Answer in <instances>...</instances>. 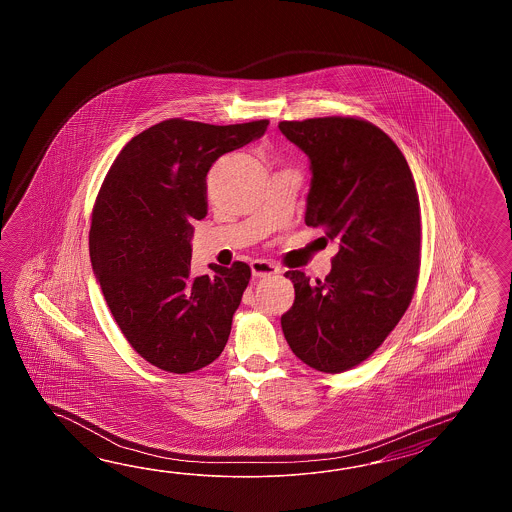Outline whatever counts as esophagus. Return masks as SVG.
Here are the masks:
<instances>
[{
    "instance_id": "obj_1",
    "label": "esophagus",
    "mask_w": 512,
    "mask_h": 512,
    "mask_svg": "<svg viewBox=\"0 0 512 512\" xmlns=\"http://www.w3.org/2000/svg\"><path fill=\"white\" fill-rule=\"evenodd\" d=\"M251 271L254 278H271L274 274H278L280 269L271 261L254 260L251 263Z\"/></svg>"
}]
</instances>
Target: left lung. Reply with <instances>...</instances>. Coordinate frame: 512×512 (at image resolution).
<instances>
[{
	"instance_id": "left-lung-1",
	"label": "left lung",
	"mask_w": 512,
	"mask_h": 512,
	"mask_svg": "<svg viewBox=\"0 0 512 512\" xmlns=\"http://www.w3.org/2000/svg\"><path fill=\"white\" fill-rule=\"evenodd\" d=\"M309 159L305 225L338 241L324 280L289 271L294 304L282 316L289 348L309 368L340 373L368 359L401 320L421 263L414 175L395 142L366 120L280 122Z\"/></svg>"
}]
</instances>
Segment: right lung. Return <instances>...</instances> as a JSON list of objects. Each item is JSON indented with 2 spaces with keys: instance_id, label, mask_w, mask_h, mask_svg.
Listing matches in <instances>:
<instances>
[{
  "instance_id": "right-lung-1",
  "label": "right lung",
  "mask_w": 512,
  "mask_h": 512,
  "mask_svg": "<svg viewBox=\"0 0 512 512\" xmlns=\"http://www.w3.org/2000/svg\"><path fill=\"white\" fill-rule=\"evenodd\" d=\"M267 126L164 120L120 150L98 192L93 274L131 348L161 370H201L229 340L251 269L243 261L210 263V274L192 276V223L207 216L212 164Z\"/></svg>"
}]
</instances>
